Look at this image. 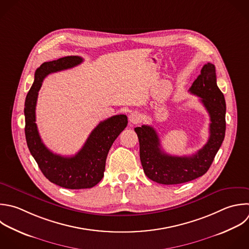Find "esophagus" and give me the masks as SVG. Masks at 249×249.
Wrapping results in <instances>:
<instances>
[{
  "label": "esophagus",
  "mask_w": 249,
  "mask_h": 249,
  "mask_svg": "<svg viewBox=\"0 0 249 249\" xmlns=\"http://www.w3.org/2000/svg\"><path fill=\"white\" fill-rule=\"evenodd\" d=\"M128 120H129V122L131 123V124H138V123H140V121H141V115H140V113L139 112H132V113H130V115L128 116Z\"/></svg>",
  "instance_id": "34e87169"
}]
</instances>
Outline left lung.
<instances>
[{
  "label": "left lung",
  "instance_id": "obj_1",
  "mask_svg": "<svg viewBox=\"0 0 249 249\" xmlns=\"http://www.w3.org/2000/svg\"><path fill=\"white\" fill-rule=\"evenodd\" d=\"M189 91L200 97L210 117L207 143L192 156H171L160 148L157 131L150 125L135 127L140 146V160L146 176L160 184L176 185L202 176L210 167L225 137L226 102L217 87L215 66L205 64Z\"/></svg>",
  "mask_w": 249,
  "mask_h": 249
}]
</instances>
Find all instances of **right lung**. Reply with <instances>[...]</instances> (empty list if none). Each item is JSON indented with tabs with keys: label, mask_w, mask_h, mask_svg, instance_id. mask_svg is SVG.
<instances>
[{
	"label": "right lung",
	"mask_w": 249,
	"mask_h": 249,
	"mask_svg": "<svg viewBox=\"0 0 249 249\" xmlns=\"http://www.w3.org/2000/svg\"><path fill=\"white\" fill-rule=\"evenodd\" d=\"M83 62L80 56H65L44 62L35 72V80L25 100V136L29 151L43 174L53 184L66 189L92 188L104 176L108 152L127 125L125 115L113 116L91 131L83 148L72 157L53 153L43 143L36 122V104L44 79L58 71L73 68Z\"/></svg>",
	"instance_id": "right-lung-1"
}]
</instances>
